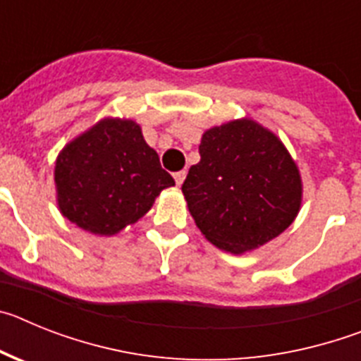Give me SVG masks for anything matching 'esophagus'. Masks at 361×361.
<instances>
[{
  "mask_svg": "<svg viewBox=\"0 0 361 361\" xmlns=\"http://www.w3.org/2000/svg\"><path fill=\"white\" fill-rule=\"evenodd\" d=\"M173 178H175V184L177 186H180V184L184 183V178H186V171H177V173H173Z\"/></svg>",
  "mask_w": 361,
  "mask_h": 361,
  "instance_id": "obj_1",
  "label": "esophagus"
}]
</instances>
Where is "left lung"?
Segmentation results:
<instances>
[{
  "instance_id": "1",
  "label": "left lung",
  "mask_w": 361,
  "mask_h": 361,
  "mask_svg": "<svg viewBox=\"0 0 361 361\" xmlns=\"http://www.w3.org/2000/svg\"><path fill=\"white\" fill-rule=\"evenodd\" d=\"M199 153L183 193L197 228L213 245L242 255L293 224L302 178L275 133L251 119L229 121L204 132Z\"/></svg>"
}]
</instances>
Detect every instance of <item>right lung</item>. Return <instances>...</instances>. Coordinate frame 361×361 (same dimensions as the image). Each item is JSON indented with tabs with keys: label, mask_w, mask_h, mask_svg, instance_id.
<instances>
[{
	"label": "right lung",
	"mask_w": 361,
	"mask_h": 361,
	"mask_svg": "<svg viewBox=\"0 0 361 361\" xmlns=\"http://www.w3.org/2000/svg\"><path fill=\"white\" fill-rule=\"evenodd\" d=\"M57 206L78 228L101 237L135 224L162 190L175 186L132 119L99 121L57 155Z\"/></svg>",
	"instance_id": "add662e5"
}]
</instances>
